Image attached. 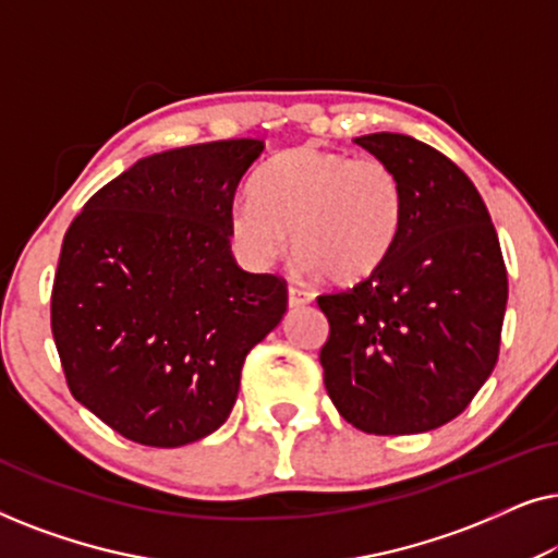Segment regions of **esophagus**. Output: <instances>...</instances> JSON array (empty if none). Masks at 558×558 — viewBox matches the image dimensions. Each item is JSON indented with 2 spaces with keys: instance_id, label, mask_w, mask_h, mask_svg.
Returning a JSON list of instances; mask_svg holds the SVG:
<instances>
[{
  "instance_id": "1",
  "label": "esophagus",
  "mask_w": 558,
  "mask_h": 558,
  "mask_svg": "<svg viewBox=\"0 0 558 558\" xmlns=\"http://www.w3.org/2000/svg\"><path fill=\"white\" fill-rule=\"evenodd\" d=\"M310 302H312V296H310L307 292H302V289H296V287H289V292H287V304H289V310L307 307Z\"/></svg>"
}]
</instances>
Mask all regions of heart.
I'll return each instance as SVG.
<instances>
[{"label":"heart","instance_id":"heart-1","mask_svg":"<svg viewBox=\"0 0 558 558\" xmlns=\"http://www.w3.org/2000/svg\"><path fill=\"white\" fill-rule=\"evenodd\" d=\"M403 210L407 193L391 165L300 144L258 167L228 231L248 269L279 262L292 233L304 271L350 289L376 277L393 254Z\"/></svg>","mask_w":558,"mask_h":558}]
</instances>
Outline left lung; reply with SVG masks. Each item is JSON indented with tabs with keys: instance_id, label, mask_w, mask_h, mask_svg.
Listing matches in <instances>:
<instances>
[{
	"instance_id": "left-lung-1",
	"label": "left lung",
	"mask_w": 558,
	"mask_h": 558,
	"mask_svg": "<svg viewBox=\"0 0 558 558\" xmlns=\"http://www.w3.org/2000/svg\"><path fill=\"white\" fill-rule=\"evenodd\" d=\"M407 193L403 231L376 277L317 296L319 350L340 416L368 434H418L460 416L498 363L508 274L472 180L407 134L357 136Z\"/></svg>"
}]
</instances>
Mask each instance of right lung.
<instances>
[{
	"mask_svg": "<svg viewBox=\"0 0 558 558\" xmlns=\"http://www.w3.org/2000/svg\"><path fill=\"white\" fill-rule=\"evenodd\" d=\"M262 140L142 157L83 205L60 251L50 323L75 401L147 447L208 437L287 287L231 256L235 187Z\"/></svg>",
	"mask_w": 558,
	"mask_h": 558,
	"instance_id": "right-lung-1",
	"label": "right lung"
}]
</instances>
